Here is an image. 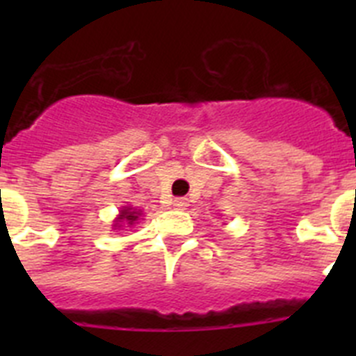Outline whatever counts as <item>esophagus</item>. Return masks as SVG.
Returning a JSON list of instances; mask_svg holds the SVG:
<instances>
[{"label":"esophagus","instance_id":"1","mask_svg":"<svg viewBox=\"0 0 356 356\" xmlns=\"http://www.w3.org/2000/svg\"><path fill=\"white\" fill-rule=\"evenodd\" d=\"M175 207L178 210H185L188 207V200H187V197H176Z\"/></svg>","mask_w":356,"mask_h":356}]
</instances>
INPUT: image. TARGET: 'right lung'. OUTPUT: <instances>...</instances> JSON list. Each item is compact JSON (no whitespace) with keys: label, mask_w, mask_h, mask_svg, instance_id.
Wrapping results in <instances>:
<instances>
[{"label":"right lung","mask_w":356,"mask_h":356,"mask_svg":"<svg viewBox=\"0 0 356 356\" xmlns=\"http://www.w3.org/2000/svg\"><path fill=\"white\" fill-rule=\"evenodd\" d=\"M139 216H140V210H135V209H130V207H124V209L121 210V213H119L118 219H115L114 226H118V228H121L122 225L131 226L135 221H137V219H139Z\"/></svg>","instance_id":"obj_1"}]
</instances>
